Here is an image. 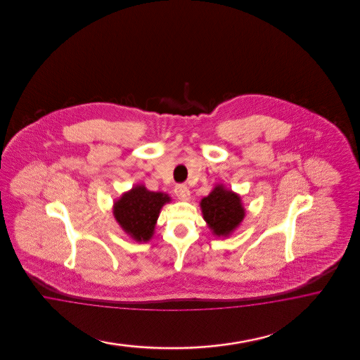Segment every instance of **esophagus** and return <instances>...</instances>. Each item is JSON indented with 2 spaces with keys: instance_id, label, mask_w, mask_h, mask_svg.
Listing matches in <instances>:
<instances>
[{
  "instance_id": "34e87169",
  "label": "esophagus",
  "mask_w": 360,
  "mask_h": 360,
  "mask_svg": "<svg viewBox=\"0 0 360 360\" xmlns=\"http://www.w3.org/2000/svg\"><path fill=\"white\" fill-rule=\"evenodd\" d=\"M174 194L181 200H187L190 198V190L186 185H176L174 187Z\"/></svg>"
}]
</instances>
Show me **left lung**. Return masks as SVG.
<instances>
[{
	"label": "left lung",
	"mask_w": 360,
	"mask_h": 360,
	"mask_svg": "<svg viewBox=\"0 0 360 360\" xmlns=\"http://www.w3.org/2000/svg\"><path fill=\"white\" fill-rule=\"evenodd\" d=\"M200 207L208 227L217 235H229L244 218L240 196L224 187H215L210 195L202 199Z\"/></svg>",
	"instance_id": "1"
}]
</instances>
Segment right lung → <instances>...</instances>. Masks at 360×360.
<instances>
[{"instance_id": "1", "label": "right lung", "mask_w": 360, "mask_h": 360, "mask_svg": "<svg viewBox=\"0 0 360 360\" xmlns=\"http://www.w3.org/2000/svg\"><path fill=\"white\" fill-rule=\"evenodd\" d=\"M170 198L162 193L146 190L137 186L125 193L115 203L113 214L125 232L137 241H148L152 238L160 210Z\"/></svg>"}]
</instances>
